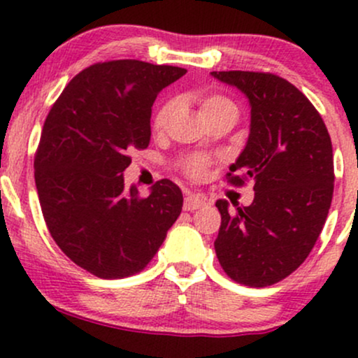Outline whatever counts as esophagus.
Wrapping results in <instances>:
<instances>
[{
    "mask_svg": "<svg viewBox=\"0 0 358 358\" xmlns=\"http://www.w3.org/2000/svg\"><path fill=\"white\" fill-rule=\"evenodd\" d=\"M206 204V199L199 194H187L184 199V211H196V209L203 208Z\"/></svg>",
    "mask_w": 358,
    "mask_h": 358,
    "instance_id": "1",
    "label": "esophagus"
}]
</instances>
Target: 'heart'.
<instances>
[{
    "label": "heart",
    "mask_w": 358,
    "mask_h": 358,
    "mask_svg": "<svg viewBox=\"0 0 358 358\" xmlns=\"http://www.w3.org/2000/svg\"><path fill=\"white\" fill-rule=\"evenodd\" d=\"M199 105H201V113H203L204 119L220 115V113H234V115H238L236 105L222 95L204 96V99H201ZM172 110H174V103L166 102L161 108H159L157 113H155L154 129L157 130V132H162V130L166 129ZM206 167H208V159L204 157H191L182 164L184 172H186L187 176H191V178H201V176L206 172Z\"/></svg>",
    "instance_id": "obj_1"
}]
</instances>
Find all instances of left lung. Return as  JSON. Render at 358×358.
I'll return each instance as SVG.
<instances>
[{"label":"left lung","mask_w":358,"mask_h":358,"mask_svg":"<svg viewBox=\"0 0 358 358\" xmlns=\"http://www.w3.org/2000/svg\"><path fill=\"white\" fill-rule=\"evenodd\" d=\"M211 75L250 102V134L228 180L255 182L250 206L233 204L236 211H229L228 201H216L221 228L214 250L229 278L270 287L305 262L329 216L335 180L329 130L310 100L285 78L256 71Z\"/></svg>","instance_id":"left-lung-1"}]
</instances>
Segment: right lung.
I'll use <instances>...</instances> for the list:
<instances>
[{
    "instance_id": "obj_1",
    "label": "right lung",
    "mask_w": 358,
    "mask_h": 358,
    "mask_svg": "<svg viewBox=\"0 0 358 358\" xmlns=\"http://www.w3.org/2000/svg\"><path fill=\"white\" fill-rule=\"evenodd\" d=\"M179 66L138 60L96 63L75 77L46 117L35 182L50 234L99 278L144 270L182 211V192L162 179L147 197L125 187L130 150L150 142V112Z\"/></svg>"
}]
</instances>
